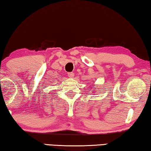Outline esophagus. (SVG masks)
<instances>
[{"label": "esophagus", "mask_w": 151, "mask_h": 151, "mask_svg": "<svg viewBox=\"0 0 151 151\" xmlns=\"http://www.w3.org/2000/svg\"><path fill=\"white\" fill-rule=\"evenodd\" d=\"M68 77H70V78H73V77H74V76H75V75H74V73H68Z\"/></svg>", "instance_id": "34e87169"}]
</instances>
